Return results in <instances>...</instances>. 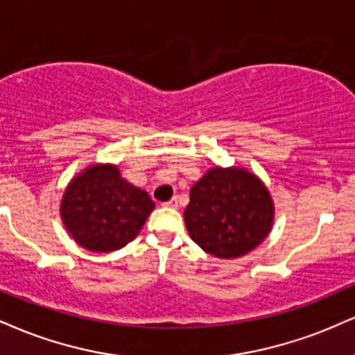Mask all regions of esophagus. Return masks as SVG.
<instances>
[{"instance_id":"34e87169","label":"esophagus","mask_w":355,"mask_h":355,"mask_svg":"<svg viewBox=\"0 0 355 355\" xmlns=\"http://www.w3.org/2000/svg\"><path fill=\"white\" fill-rule=\"evenodd\" d=\"M164 207H166V208H177L178 207V200L173 196L172 200H168V202L164 203Z\"/></svg>"}]
</instances>
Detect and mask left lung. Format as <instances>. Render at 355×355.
Segmentation results:
<instances>
[{
    "mask_svg": "<svg viewBox=\"0 0 355 355\" xmlns=\"http://www.w3.org/2000/svg\"><path fill=\"white\" fill-rule=\"evenodd\" d=\"M187 232L205 253L240 258L266 240L275 202L258 175L245 166L213 165L190 190Z\"/></svg>",
    "mask_w": 355,
    "mask_h": 355,
    "instance_id": "obj_1",
    "label": "left lung"
}]
</instances>
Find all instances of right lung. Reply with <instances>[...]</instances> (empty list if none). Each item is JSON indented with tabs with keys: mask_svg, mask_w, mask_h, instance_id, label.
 I'll return each instance as SVG.
<instances>
[{
	"mask_svg": "<svg viewBox=\"0 0 355 355\" xmlns=\"http://www.w3.org/2000/svg\"><path fill=\"white\" fill-rule=\"evenodd\" d=\"M153 208L147 191L122 178L117 165L91 164L67 183L59 215L78 245L110 253L134 240Z\"/></svg>",
	"mask_w": 355,
	"mask_h": 355,
	"instance_id": "1",
	"label": "right lung"
}]
</instances>
